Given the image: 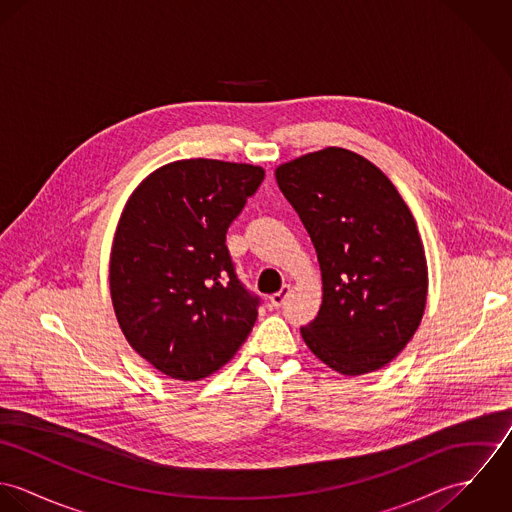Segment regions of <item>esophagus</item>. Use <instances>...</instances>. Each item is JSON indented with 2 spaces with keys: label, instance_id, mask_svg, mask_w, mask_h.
<instances>
[{
  "label": "esophagus",
  "instance_id": "1",
  "mask_svg": "<svg viewBox=\"0 0 512 512\" xmlns=\"http://www.w3.org/2000/svg\"><path fill=\"white\" fill-rule=\"evenodd\" d=\"M292 293V286L290 284H286L282 290L278 293H274L272 297H270V303H272V307H280L284 301H286V297Z\"/></svg>",
  "mask_w": 512,
  "mask_h": 512
}]
</instances>
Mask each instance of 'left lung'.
Masks as SVG:
<instances>
[{
  "label": "left lung",
  "instance_id": "obj_1",
  "mask_svg": "<svg viewBox=\"0 0 512 512\" xmlns=\"http://www.w3.org/2000/svg\"><path fill=\"white\" fill-rule=\"evenodd\" d=\"M315 246L323 303L301 327L313 355L357 376L388 365L414 337L426 307L428 266L410 209L368 159L327 147L276 169Z\"/></svg>",
  "mask_w": 512,
  "mask_h": 512
}]
</instances>
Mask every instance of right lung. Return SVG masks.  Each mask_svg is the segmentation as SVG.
<instances>
[{
	"label": "right lung",
	"mask_w": 512,
	"mask_h": 512,
	"mask_svg": "<svg viewBox=\"0 0 512 512\" xmlns=\"http://www.w3.org/2000/svg\"><path fill=\"white\" fill-rule=\"evenodd\" d=\"M264 169L183 159L153 171L116 230L110 293L128 343L159 372L201 380L250 335L260 295L236 274L226 232Z\"/></svg>",
	"instance_id": "add662e5"
}]
</instances>
